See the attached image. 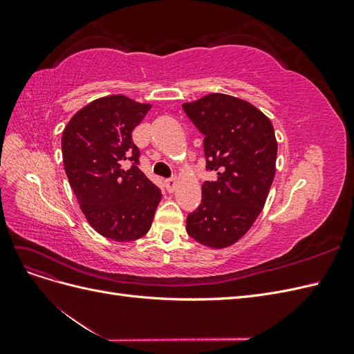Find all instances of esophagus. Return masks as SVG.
I'll return each mask as SVG.
<instances>
[{"mask_svg": "<svg viewBox=\"0 0 354 354\" xmlns=\"http://www.w3.org/2000/svg\"><path fill=\"white\" fill-rule=\"evenodd\" d=\"M165 187L168 192H174L177 187V178H168L165 180Z\"/></svg>", "mask_w": 354, "mask_h": 354, "instance_id": "obj_1", "label": "esophagus"}]
</instances>
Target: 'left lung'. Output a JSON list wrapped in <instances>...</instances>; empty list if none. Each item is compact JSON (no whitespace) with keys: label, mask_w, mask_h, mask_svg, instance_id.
Instances as JSON below:
<instances>
[{"label":"left lung","mask_w":354,"mask_h":354,"mask_svg":"<svg viewBox=\"0 0 354 354\" xmlns=\"http://www.w3.org/2000/svg\"><path fill=\"white\" fill-rule=\"evenodd\" d=\"M183 109L205 136L207 168L217 171L216 180L202 185V202L187 216L186 230L209 248H227L251 229L269 195L277 155L273 125L254 104L221 93L183 103Z\"/></svg>","instance_id":"1"}]
</instances>
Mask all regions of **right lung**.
<instances>
[{
  "label": "right lung",
  "mask_w": 354,
  "mask_h": 354,
  "mask_svg": "<svg viewBox=\"0 0 354 354\" xmlns=\"http://www.w3.org/2000/svg\"><path fill=\"white\" fill-rule=\"evenodd\" d=\"M152 104L122 94L93 100L75 113L62 136L69 185L90 226L116 242L140 239L152 226L160 190L138 169L131 133ZM125 160L133 165L124 169Z\"/></svg>",
  "instance_id": "add662e5"
}]
</instances>
